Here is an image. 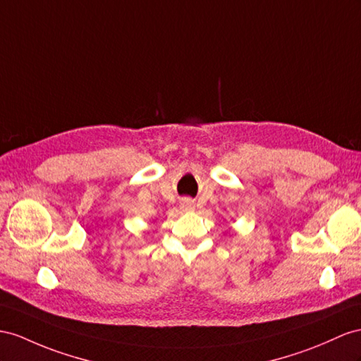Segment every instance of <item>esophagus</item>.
I'll use <instances>...</instances> for the list:
<instances>
[{
	"label": "esophagus",
	"instance_id": "34e87169",
	"mask_svg": "<svg viewBox=\"0 0 361 361\" xmlns=\"http://www.w3.org/2000/svg\"><path fill=\"white\" fill-rule=\"evenodd\" d=\"M181 207H183V209H186V210L193 209V201H192V200H189V198H184V200L181 201Z\"/></svg>",
	"mask_w": 361,
	"mask_h": 361
}]
</instances>
